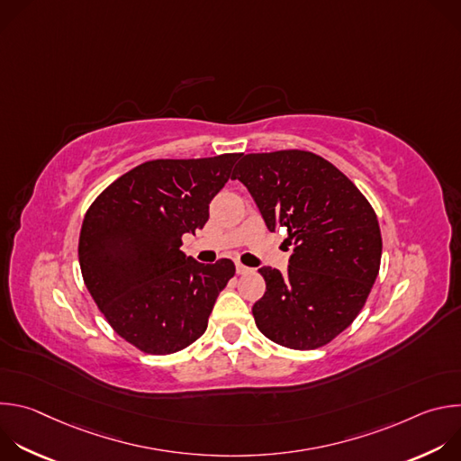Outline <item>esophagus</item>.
I'll list each match as a JSON object with an SVG mask.
<instances>
[{
	"label": "esophagus",
	"instance_id": "obj_1",
	"mask_svg": "<svg viewBox=\"0 0 461 461\" xmlns=\"http://www.w3.org/2000/svg\"><path fill=\"white\" fill-rule=\"evenodd\" d=\"M248 272H251L248 267H244V265H240V262H237V274L239 276H244V274H248Z\"/></svg>",
	"mask_w": 461,
	"mask_h": 461
}]
</instances>
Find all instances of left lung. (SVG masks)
I'll return each instance as SVG.
<instances>
[{
	"label": "left lung",
	"mask_w": 461,
	"mask_h": 461,
	"mask_svg": "<svg viewBox=\"0 0 461 461\" xmlns=\"http://www.w3.org/2000/svg\"><path fill=\"white\" fill-rule=\"evenodd\" d=\"M231 178L249 191L270 231L288 230L286 274L262 267L267 292L251 308L277 345L312 350L330 343L361 312L381 262L377 217L334 164L310 151L249 153Z\"/></svg>",
	"instance_id": "8db88e82"
}]
</instances>
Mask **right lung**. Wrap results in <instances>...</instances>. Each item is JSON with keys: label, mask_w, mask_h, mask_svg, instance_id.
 <instances>
[{"label": "right lung", "mask_w": 461, "mask_h": 461, "mask_svg": "<svg viewBox=\"0 0 461 461\" xmlns=\"http://www.w3.org/2000/svg\"><path fill=\"white\" fill-rule=\"evenodd\" d=\"M240 155L149 160L114 180L86 213L78 257L89 294L114 332L146 354L199 339L235 265L187 257L184 233L203 230L210 203Z\"/></svg>", "instance_id": "1"}]
</instances>
